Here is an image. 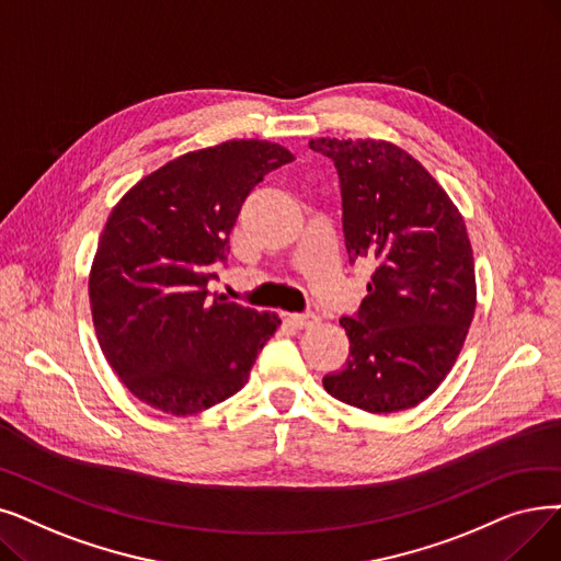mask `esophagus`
<instances>
[{"label": "esophagus", "instance_id": "obj_1", "mask_svg": "<svg viewBox=\"0 0 561 561\" xmlns=\"http://www.w3.org/2000/svg\"><path fill=\"white\" fill-rule=\"evenodd\" d=\"M288 321L294 323L296 328L305 330V328H313V325L319 323L321 319H319V316H316L313 311H305V313H290V316H288Z\"/></svg>", "mask_w": 561, "mask_h": 561}]
</instances>
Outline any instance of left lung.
<instances>
[{"mask_svg":"<svg viewBox=\"0 0 561 561\" xmlns=\"http://www.w3.org/2000/svg\"><path fill=\"white\" fill-rule=\"evenodd\" d=\"M339 174L351 263L369 259V296L344 325L351 353L328 394L367 412L408 410L451 371L474 319L466 222L426 169L382 139H311Z\"/></svg>","mask_w":561,"mask_h":561,"instance_id":"left-lung-1","label":"left lung"}]
</instances>
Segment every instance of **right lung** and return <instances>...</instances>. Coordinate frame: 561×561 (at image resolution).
Instances as JSON below:
<instances>
[{"label":"right lung","instance_id":"obj_1","mask_svg":"<svg viewBox=\"0 0 561 561\" xmlns=\"http://www.w3.org/2000/svg\"><path fill=\"white\" fill-rule=\"evenodd\" d=\"M290 160L279 144L231 139L167 162L112 208L89 275L91 316L110 367L146 405L187 417L248 382L282 321L210 296L208 282L242 202Z\"/></svg>","mask_w":561,"mask_h":561}]
</instances>
